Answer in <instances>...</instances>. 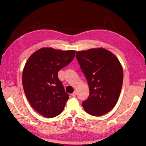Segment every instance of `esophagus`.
I'll return each instance as SVG.
<instances>
[{
	"label": "esophagus",
	"mask_w": 146,
	"mask_h": 146,
	"mask_svg": "<svg viewBox=\"0 0 146 146\" xmlns=\"http://www.w3.org/2000/svg\"><path fill=\"white\" fill-rule=\"evenodd\" d=\"M71 95H72L73 97H76V92H75H75H74L73 93V94H71Z\"/></svg>",
	"instance_id": "34e87169"
}]
</instances>
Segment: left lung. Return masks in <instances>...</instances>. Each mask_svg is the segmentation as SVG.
<instances>
[{
	"label": "left lung",
	"instance_id": "obj_1",
	"mask_svg": "<svg viewBox=\"0 0 146 146\" xmlns=\"http://www.w3.org/2000/svg\"><path fill=\"white\" fill-rule=\"evenodd\" d=\"M76 57L90 89L82 106L92 115H103L119 100L123 78L122 64L115 55L103 48L76 51Z\"/></svg>",
	"mask_w": 146,
	"mask_h": 146
}]
</instances>
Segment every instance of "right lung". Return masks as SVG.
Segmentation results:
<instances>
[{"label":"right lung","instance_id":"obj_1","mask_svg":"<svg viewBox=\"0 0 146 146\" xmlns=\"http://www.w3.org/2000/svg\"><path fill=\"white\" fill-rule=\"evenodd\" d=\"M75 50L42 48L28 58L23 71V86L29 104L37 112L52 118L63 110L69 97L58 72L74 59Z\"/></svg>","mask_w":146,"mask_h":146}]
</instances>
